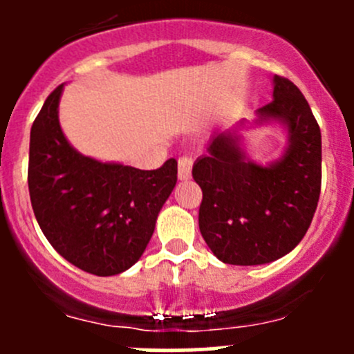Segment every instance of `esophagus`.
Returning <instances> with one entry per match:
<instances>
[{
    "label": "esophagus",
    "mask_w": 354,
    "mask_h": 354,
    "mask_svg": "<svg viewBox=\"0 0 354 354\" xmlns=\"http://www.w3.org/2000/svg\"><path fill=\"white\" fill-rule=\"evenodd\" d=\"M192 164H194V160H192V157H180L178 159V178L180 180H190L192 176Z\"/></svg>",
    "instance_id": "obj_1"
}]
</instances>
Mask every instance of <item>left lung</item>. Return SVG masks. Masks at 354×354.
<instances>
[{
    "mask_svg": "<svg viewBox=\"0 0 354 354\" xmlns=\"http://www.w3.org/2000/svg\"><path fill=\"white\" fill-rule=\"evenodd\" d=\"M272 85V102L257 109L252 121L214 133L192 171L203 194L200 233L214 255L231 266H262L288 255L308 231L319 203V123L292 82L276 75ZM272 122L287 130V147L277 160L255 163L239 131Z\"/></svg>",
    "mask_w": 354,
    "mask_h": 354,
    "instance_id": "left-lung-1",
    "label": "left lung"
}]
</instances>
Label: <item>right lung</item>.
<instances>
[{"instance_id": "right-lung-1", "label": "right lung", "mask_w": 354, "mask_h": 354, "mask_svg": "<svg viewBox=\"0 0 354 354\" xmlns=\"http://www.w3.org/2000/svg\"><path fill=\"white\" fill-rule=\"evenodd\" d=\"M65 84L46 99L30 130L28 194L42 233L78 269L116 276L142 257L178 180V162L144 171L80 154L59 124Z\"/></svg>"}]
</instances>
